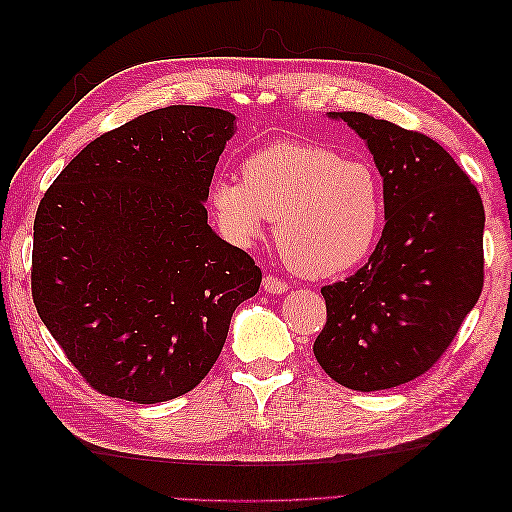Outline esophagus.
Wrapping results in <instances>:
<instances>
[{
	"label": "esophagus",
	"instance_id": "34e87169",
	"mask_svg": "<svg viewBox=\"0 0 512 512\" xmlns=\"http://www.w3.org/2000/svg\"><path fill=\"white\" fill-rule=\"evenodd\" d=\"M262 288H265V290L271 292V294H280V292H286V290H288V282L277 280L275 275H267L265 280H262Z\"/></svg>",
	"mask_w": 512,
	"mask_h": 512
}]
</instances>
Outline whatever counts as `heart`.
Wrapping results in <instances>:
<instances>
[{
  "label": "heart",
  "instance_id": "1",
  "mask_svg": "<svg viewBox=\"0 0 512 512\" xmlns=\"http://www.w3.org/2000/svg\"><path fill=\"white\" fill-rule=\"evenodd\" d=\"M241 177L215 179L209 188L213 218L235 243H252L265 220L277 222L286 265L314 280L346 273L374 250L384 192L369 164L329 147L280 141L250 153Z\"/></svg>",
  "mask_w": 512,
  "mask_h": 512
}]
</instances>
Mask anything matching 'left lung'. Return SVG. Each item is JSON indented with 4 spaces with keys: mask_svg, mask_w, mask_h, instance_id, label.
Returning a JSON list of instances; mask_svg holds the SVG:
<instances>
[{
    "mask_svg": "<svg viewBox=\"0 0 512 512\" xmlns=\"http://www.w3.org/2000/svg\"><path fill=\"white\" fill-rule=\"evenodd\" d=\"M331 117L374 153L386 224L365 265L320 290L314 354L348 389H393L440 361L483 292V200L433 138L365 113Z\"/></svg>",
    "mask_w": 512,
    "mask_h": 512,
    "instance_id": "1",
    "label": "left lung"
}]
</instances>
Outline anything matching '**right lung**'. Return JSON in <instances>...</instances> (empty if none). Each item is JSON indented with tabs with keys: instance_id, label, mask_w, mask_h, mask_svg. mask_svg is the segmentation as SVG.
I'll use <instances>...</instances> for the list:
<instances>
[{
	"instance_id": "add662e5",
	"label": "right lung",
	"mask_w": 512,
	"mask_h": 512,
	"mask_svg": "<svg viewBox=\"0 0 512 512\" xmlns=\"http://www.w3.org/2000/svg\"><path fill=\"white\" fill-rule=\"evenodd\" d=\"M235 115L166 106L91 141L40 200L32 297L91 389L136 404L192 391L258 292L254 258L207 224Z\"/></svg>"
}]
</instances>
